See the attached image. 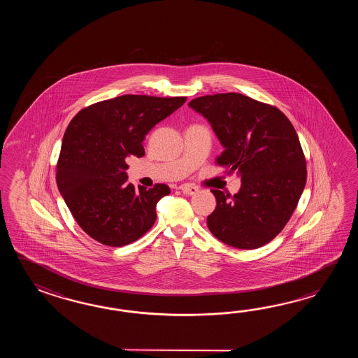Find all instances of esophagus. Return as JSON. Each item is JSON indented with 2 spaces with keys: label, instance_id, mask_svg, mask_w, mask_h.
<instances>
[{
  "label": "esophagus",
  "instance_id": "1",
  "mask_svg": "<svg viewBox=\"0 0 358 358\" xmlns=\"http://www.w3.org/2000/svg\"><path fill=\"white\" fill-rule=\"evenodd\" d=\"M180 189L187 196H193V194H196L198 192L197 187H193V185H189V184H184V185L180 187Z\"/></svg>",
  "mask_w": 358,
  "mask_h": 358
}]
</instances>
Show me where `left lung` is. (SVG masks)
<instances>
[{
  "label": "left lung",
  "instance_id": "1",
  "mask_svg": "<svg viewBox=\"0 0 358 358\" xmlns=\"http://www.w3.org/2000/svg\"><path fill=\"white\" fill-rule=\"evenodd\" d=\"M188 105L205 116L224 147L216 164L242 180L234 196L211 189L216 208L207 227L236 248L265 245L287 225L306 185V159L294 127L279 108L234 92Z\"/></svg>",
  "mask_w": 358,
  "mask_h": 358
}]
</instances>
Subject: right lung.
<instances>
[{
	"mask_svg": "<svg viewBox=\"0 0 358 358\" xmlns=\"http://www.w3.org/2000/svg\"><path fill=\"white\" fill-rule=\"evenodd\" d=\"M187 97L124 94L84 107L69 124L56 166L61 196L78 225L99 243L122 247L152 228L166 184L128 182L127 157L145 156L142 142Z\"/></svg>",
	"mask_w": 358,
	"mask_h": 358,
	"instance_id": "obj_1",
	"label": "right lung"
}]
</instances>
